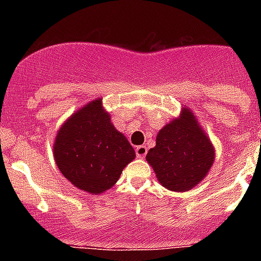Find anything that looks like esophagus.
Segmentation results:
<instances>
[{"mask_svg":"<svg viewBox=\"0 0 261 261\" xmlns=\"http://www.w3.org/2000/svg\"><path fill=\"white\" fill-rule=\"evenodd\" d=\"M147 153V147L146 146H137L136 147V154H137L138 158H144Z\"/></svg>","mask_w":261,"mask_h":261,"instance_id":"1","label":"esophagus"}]
</instances>
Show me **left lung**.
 Here are the masks:
<instances>
[{"mask_svg":"<svg viewBox=\"0 0 261 261\" xmlns=\"http://www.w3.org/2000/svg\"><path fill=\"white\" fill-rule=\"evenodd\" d=\"M216 159L211 138L190 107L166 124L156 135L155 146L146 154L156 179L168 191L187 192L208 175Z\"/></svg>","mask_w":261,"mask_h":261,"instance_id":"1","label":"left lung"}]
</instances>
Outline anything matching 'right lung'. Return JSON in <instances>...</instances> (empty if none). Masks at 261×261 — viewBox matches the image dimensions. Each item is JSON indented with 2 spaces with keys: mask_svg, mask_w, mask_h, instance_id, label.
Wrapping results in <instances>:
<instances>
[{
  "mask_svg": "<svg viewBox=\"0 0 261 261\" xmlns=\"http://www.w3.org/2000/svg\"><path fill=\"white\" fill-rule=\"evenodd\" d=\"M53 156L61 174L78 190L100 195L111 190L129 162L135 149L111 123L102 98L77 110L60 126Z\"/></svg>",
  "mask_w": 261,
  "mask_h": 261,
  "instance_id": "obj_1",
  "label": "right lung"
}]
</instances>
